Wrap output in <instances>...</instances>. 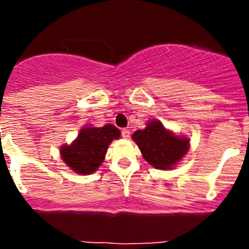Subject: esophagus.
I'll list each match as a JSON object with an SVG mask.
<instances>
[{
    "label": "esophagus",
    "mask_w": 249,
    "mask_h": 249,
    "mask_svg": "<svg viewBox=\"0 0 249 249\" xmlns=\"http://www.w3.org/2000/svg\"><path fill=\"white\" fill-rule=\"evenodd\" d=\"M121 135H122L123 138H129V136H131V132H129V129L123 128L122 131H121Z\"/></svg>",
    "instance_id": "1"
}]
</instances>
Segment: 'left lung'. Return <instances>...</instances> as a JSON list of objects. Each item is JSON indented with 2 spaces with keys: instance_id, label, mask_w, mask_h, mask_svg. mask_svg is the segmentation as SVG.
Instances as JSON below:
<instances>
[{
  "instance_id": "left-lung-1",
  "label": "left lung",
  "mask_w": 249,
  "mask_h": 249,
  "mask_svg": "<svg viewBox=\"0 0 249 249\" xmlns=\"http://www.w3.org/2000/svg\"><path fill=\"white\" fill-rule=\"evenodd\" d=\"M144 160L158 169H169L190 148V140L177 137L167 131L158 121H151L144 129L132 136Z\"/></svg>"
}]
</instances>
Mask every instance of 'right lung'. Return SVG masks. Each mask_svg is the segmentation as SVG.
Listing matches in <instances>:
<instances>
[{"label":"right lung","mask_w":249,"mask_h":249,"mask_svg":"<svg viewBox=\"0 0 249 249\" xmlns=\"http://www.w3.org/2000/svg\"><path fill=\"white\" fill-rule=\"evenodd\" d=\"M121 132L113 124L103 127H86L73 143L61 148L62 160L74 172L81 175L93 173L102 164L112 140L118 138Z\"/></svg>","instance_id":"1"}]
</instances>
